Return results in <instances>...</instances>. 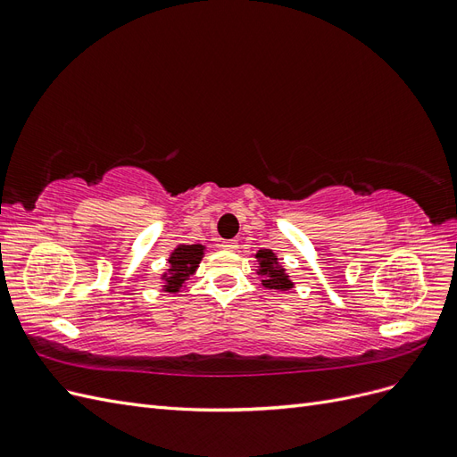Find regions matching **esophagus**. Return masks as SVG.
Returning <instances> with one entry per match:
<instances>
[{
    "instance_id": "obj_1",
    "label": "esophagus",
    "mask_w": 457,
    "mask_h": 457,
    "mask_svg": "<svg viewBox=\"0 0 457 457\" xmlns=\"http://www.w3.org/2000/svg\"><path fill=\"white\" fill-rule=\"evenodd\" d=\"M220 247H223L225 252H237L238 250V240H225L223 244H220Z\"/></svg>"
}]
</instances>
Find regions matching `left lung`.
<instances>
[{
    "label": "left lung",
    "mask_w": 457,
    "mask_h": 457,
    "mask_svg": "<svg viewBox=\"0 0 457 457\" xmlns=\"http://www.w3.org/2000/svg\"><path fill=\"white\" fill-rule=\"evenodd\" d=\"M257 261V274L261 276V284L267 289H276V292H287V289L295 287L292 276L286 272V267L280 262L278 255L272 250H259L255 253Z\"/></svg>",
    "instance_id": "left-lung-1"
}]
</instances>
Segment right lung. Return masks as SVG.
<instances>
[{
  "instance_id": "right-lung-1",
  "label": "right lung",
  "mask_w": 457,
  "mask_h": 457,
  "mask_svg": "<svg viewBox=\"0 0 457 457\" xmlns=\"http://www.w3.org/2000/svg\"><path fill=\"white\" fill-rule=\"evenodd\" d=\"M205 250L204 244H177L168 257V269L160 274V292L181 294L188 276L198 270Z\"/></svg>"
}]
</instances>
